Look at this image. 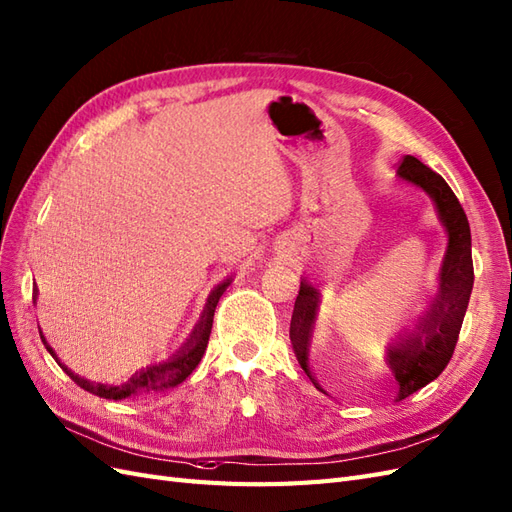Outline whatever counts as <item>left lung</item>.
<instances>
[{
  "label": "left lung",
  "instance_id": "left-lung-1",
  "mask_svg": "<svg viewBox=\"0 0 512 512\" xmlns=\"http://www.w3.org/2000/svg\"><path fill=\"white\" fill-rule=\"evenodd\" d=\"M397 178L403 184L416 186L418 191L431 197L437 218L448 236L446 253L437 272L435 294L429 306L418 315L412 326H405L397 337L386 345V364L397 379V401L410 397L425 388L440 375L455 352L459 330L470 302L474 285L472 266V233L459 199L450 191L442 175H437L418 158L405 156L399 165ZM321 291L309 281H300V291L291 315L289 339L294 345L296 358L313 386L324 392L311 371V345L319 315Z\"/></svg>",
  "mask_w": 512,
  "mask_h": 512
}]
</instances>
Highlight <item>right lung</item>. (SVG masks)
I'll return each mask as SVG.
<instances>
[{"label": "right lung", "instance_id": "obj_1", "mask_svg": "<svg viewBox=\"0 0 512 512\" xmlns=\"http://www.w3.org/2000/svg\"><path fill=\"white\" fill-rule=\"evenodd\" d=\"M231 281H233L231 276H227L223 283H218L210 291L208 302H206V306H203L199 321L195 324L193 332L188 334V339L182 343V347L178 349V352L171 354L163 362L150 364V367L137 371L133 377L128 379V382H124L120 386L92 384V382H87V379L79 377L77 373H72L66 367V364H60V367L68 373V377L72 379V382H75L77 386H81L83 390L96 394V397H100V399H113V401H122V399L135 397V394L150 392V390H167V388H173V386L182 384L184 379L197 369V364L201 362L203 354H206L208 339H210V332H212V319H214L216 304H218V300H221L223 291L231 285ZM40 339H42V343H45L47 352L57 360L55 349L49 345V341L45 339V334H40Z\"/></svg>", "mask_w": 512, "mask_h": 512}]
</instances>
